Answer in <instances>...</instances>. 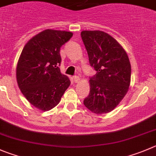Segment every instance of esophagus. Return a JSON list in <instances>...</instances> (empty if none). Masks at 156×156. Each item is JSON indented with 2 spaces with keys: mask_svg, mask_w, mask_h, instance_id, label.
Returning <instances> with one entry per match:
<instances>
[{
  "mask_svg": "<svg viewBox=\"0 0 156 156\" xmlns=\"http://www.w3.org/2000/svg\"><path fill=\"white\" fill-rule=\"evenodd\" d=\"M73 79H74V81H75V82H76V83L79 82V81H80V78L78 76H75L73 78Z\"/></svg>",
  "mask_w": 156,
  "mask_h": 156,
  "instance_id": "esophagus-1",
  "label": "esophagus"
}]
</instances>
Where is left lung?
<instances>
[{
  "label": "left lung",
  "instance_id": "obj_1",
  "mask_svg": "<svg viewBox=\"0 0 156 156\" xmlns=\"http://www.w3.org/2000/svg\"><path fill=\"white\" fill-rule=\"evenodd\" d=\"M89 63L97 73L89 80L90 93L84 105L97 115L110 112L129 91L131 64L120 44L101 30H83Z\"/></svg>",
  "mask_w": 156,
  "mask_h": 156
}]
</instances>
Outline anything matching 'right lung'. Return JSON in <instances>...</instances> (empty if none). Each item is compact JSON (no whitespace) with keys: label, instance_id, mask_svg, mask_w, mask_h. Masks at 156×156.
Wrapping results in <instances>:
<instances>
[{"label":"right lung","instance_id":"obj_1","mask_svg":"<svg viewBox=\"0 0 156 156\" xmlns=\"http://www.w3.org/2000/svg\"><path fill=\"white\" fill-rule=\"evenodd\" d=\"M72 32L47 29L24 45L16 69L17 85L26 99L41 111L60 102L71 81L61 73L60 48Z\"/></svg>","mask_w":156,"mask_h":156}]
</instances>
